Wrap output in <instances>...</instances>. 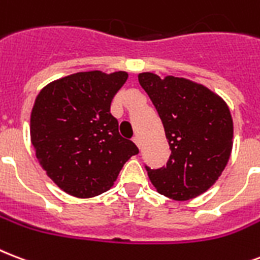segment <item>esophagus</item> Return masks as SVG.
<instances>
[{
  "mask_svg": "<svg viewBox=\"0 0 260 260\" xmlns=\"http://www.w3.org/2000/svg\"><path fill=\"white\" fill-rule=\"evenodd\" d=\"M132 140H134V143L136 144V146H138L139 148L142 147V143H140V139H139V136H135V138L132 139Z\"/></svg>",
  "mask_w": 260,
  "mask_h": 260,
  "instance_id": "esophagus-1",
  "label": "esophagus"
}]
</instances>
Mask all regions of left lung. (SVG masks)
I'll list each match as a JSON object with an SVG mask.
<instances>
[{
	"label": "left lung",
	"mask_w": 260,
	"mask_h": 260,
	"mask_svg": "<svg viewBox=\"0 0 260 260\" xmlns=\"http://www.w3.org/2000/svg\"><path fill=\"white\" fill-rule=\"evenodd\" d=\"M139 84L155 106L170 148L166 166H144L152 185L174 201L206 192L221 176L232 151L233 121L228 105L202 84L139 73Z\"/></svg>",
	"instance_id": "obj_1"
}]
</instances>
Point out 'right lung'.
Returning a JSON list of instances; mask_svg holds the SVG:
<instances>
[{
  "instance_id": "add662e5",
  "label": "right lung",
  "mask_w": 260,
  "mask_h": 260,
  "mask_svg": "<svg viewBox=\"0 0 260 260\" xmlns=\"http://www.w3.org/2000/svg\"><path fill=\"white\" fill-rule=\"evenodd\" d=\"M128 73L91 71L47 84L31 113V142L47 176L76 198L108 191L122 166L139 152L118 132L113 96Z\"/></svg>"
}]
</instances>
